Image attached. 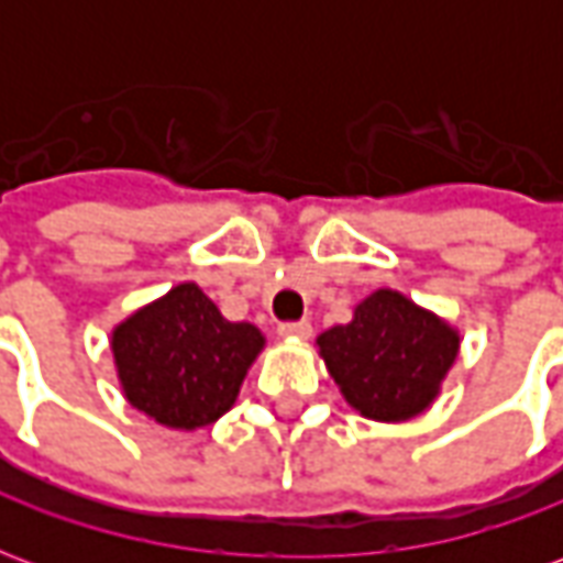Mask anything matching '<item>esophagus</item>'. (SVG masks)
Segmentation results:
<instances>
[{
	"label": "esophagus",
	"instance_id": "esophagus-1",
	"mask_svg": "<svg viewBox=\"0 0 563 563\" xmlns=\"http://www.w3.org/2000/svg\"><path fill=\"white\" fill-rule=\"evenodd\" d=\"M277 334H280V338H295V341H298V338H301V341H307V338L313 334V325H310L307 319H295V322H280V325H277Z\"/></svg>",
	"mask_w": 563,
	"mask_h": 563
}]
</instances>
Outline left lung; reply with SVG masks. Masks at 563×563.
<instances>
[{"label": "left lung", "mask_w": 563, "mask_h": 563, "mask_svg": "<svg viewBox=\"0 0 563 563\" xmlns=\"http://www.w3.org/2000/svg\"><path fill=\"white\" fill-rule=\"evenodd\" d=\"M319 353L358 413L401 422L434 401L459 353V334L401 292L379 289L355 307L350 325L319 334Z\"/></svg>", "instance_id": "obj_1"}]
</instances>
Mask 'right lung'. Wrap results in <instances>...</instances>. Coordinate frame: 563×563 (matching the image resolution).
<instances>
[{"label": "right lung", "instance_id": "obj_1", "mask_svg": "<svg viewBox=\"0 0 563 563\" xmlns=\"http://www.w3.org/2000/svg\"><path fill=\"white\" fill-rule=\"evenodd\" d=\"M262 331L229 322L196 283H180L117 325V374L132 407L168 428H201L238 398Z\"/></svg>", "mask_w": 563, "mask_h": 563}]
</instances>
